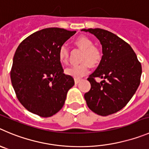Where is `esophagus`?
Instances as JSON below:
<instances>
[{"label": "esophagus", "mask_w": 149, "mask_h": 149, "mask_svg": "<svg viewBox=\"0 0 149 149\" xmlns=\"http://www.w3.org/2000/svg\"><path fill=\"white\" fill-rule=\"evenodd\" d=\"M74 81H75V84H78V83L80 81V79H75Z\"/></svg>", "instance_id": "esophagus-1"}]
</instances>
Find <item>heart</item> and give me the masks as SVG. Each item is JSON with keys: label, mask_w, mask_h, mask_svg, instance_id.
<instances>
[{"label": "heart", "mask_w": 149, "mask_h": 149, "mask_svg": "<svg viewBox=\"0 0 149 149\" xmlns=\"http://www.w3.org/2000/svg\"><path fill=\"white\" fill-rule=\"evenodd\" d=\"M75 45L82 51L80 65H74L65 70V73L75 79H79L89 72L90 66H97L102 59V52L98 47L94 46L93 41L86 36H80L74 40ZM59 58L61 62L68 63L69 52L66 47H61L59 51Z\"/></svg>", "instance_id": "heart-1"}]
</instances>
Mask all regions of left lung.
<instances>
[{
    "instance_id": "left-lung-1",
    "label": "left lung",
    "mask_w": 149,
    "mask_h": 149,
    "mask_svg": "<svg viewBox=\"0 0 149 149\" xmlns=\"http://www.w3.org/2000/svg\"><path fill=\"white\" fill-rule=\"evenodd\" d=\"M95 35L102 45V59L87 79L91 84L84 94L88 107L101 116L123 109L132 98L140 83L141 64L127 42L101 29H82ZM95 77L103 80L100 83Z\"/></svg>"
}]
</instances>
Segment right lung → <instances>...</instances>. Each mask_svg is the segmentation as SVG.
Listing matches in <instances>:
<instances>
[{
    "label": "right lung",
    "instance_id": "add662e5",
    "mask_svg": "<svg viewBox=\"0 0 149 149\" xmlns=\"http://www.w3.org/2000/svg\"><path fill=\"white\" fill-rule=\"evenodd\" d=\"M76 32L59 28L42 29L17 48L11 81L17 98L29 112L48 118L63 107L74 79L64 73L59 51Z\"/></svg>",
    "mask_w": 149,
    "mask_h": 149
}]
</instances>
